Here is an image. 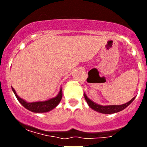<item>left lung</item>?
I'll use <instances>...</instances> for the list:
<instances>
[{
  "mask_svg": "<svg viewBox=\"0 0 147 147\" xmlns=\"http://www.w3.org/2000/svg\"><path fill=\"white\" fill-rule=\"evenodd\" d=\"M84 96H85V100L87 101V103L89 105V107L90 108L93 109L96 111H98L99 113H105V114H111V113H118L119 111H121L124 109H125L126 107L128 106L129 105H130L131 103L132 102V101L135 99L134 98H132V99L128 102L127 103L124 104V105H109V106H102V105H98L97 104L94 103L91 101V100H90L89 98L87 97V96L85 94H84Z\"/></svg>",
  "mask_w": 147,
  "mask_h": 147,
  "instance_id": "left-lung-1",
  "label": "left lung"
}]
</instances>
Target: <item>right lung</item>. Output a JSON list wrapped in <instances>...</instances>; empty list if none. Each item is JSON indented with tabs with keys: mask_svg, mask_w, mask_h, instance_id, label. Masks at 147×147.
<instances>
[{
	"mask_svg": "<svg viewBox=\"0 0 147 147\" xmlns=\"http://www.w3.org/2000/svg\"><path fill=\"white\" fill-rule=\"evenodd\" d=\"M12 90L15 93V96L17 97L18 100L20 102V103L23 105V107L25 108L28 109V110L32 111L34 113H45L49 112L54 107L57 106L58 104L62 99V90H60L59 94L57 96H56L55 98H53L51 99H49L45 102H32V103H28V102H25L24 100L20 98V97L18 96L17 95L16 92L12 88Z\"/></svg>",
	"mask_w": 147,
	"mask_h": 147,
	"instance_id": "1",
	"label": "right lung"
}]
</instances>
